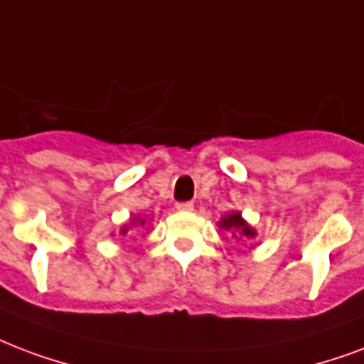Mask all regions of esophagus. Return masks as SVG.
<instances>
[{"instance_id":"obj_1","label":"esophagus","mask_w":364,"mask_h":364,"mask_svg":"<svg viewBox=\"0 0 364 364\" xmlns=\"http://www.w3.org/2000/svg\"><path fill=\"white\" fill-rule=\"evenodd\" d=\"M176 208L179 210V212H193L194 204H193V202H179Z\"/></svg>"}]
</instances>
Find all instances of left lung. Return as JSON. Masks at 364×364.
<instances>
[{
    "instance_id": "1",
    "label": "left lung",
    "mask_w": 364,
    "mask_h": 364,
    "mask_svg": "<svg viewBox=\"0 0 364 364\" xmlns=\"http://www.w3.org/2000/svg\"><path fill=\"white\" fill-rule=\"evenodd\" d=\"M219 227H221V229H225V231H231L232 237L238 238V240H240V238L256 237V231H254V229L244 221L242 215H240L238 212L227 213L225 218L219 221Z\"/></svg>"
}]
</instances>
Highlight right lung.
<instances>
[{"mask_svg": "<svg viewBox=\"0 0 364 364\" xmlns=\"http://www.w3.org/2000/svg\"><path fill=\"white\" fill-rule=\"evenodd\" d=\"M135 223H139V225H145V219H132V225H135ZM127 232V227H124V229H122V235H126Z\"/></svg>", "mask_w": 364, "mask_h": 364, "instance_id": "1", "label": "right lung"}]
</instances>
